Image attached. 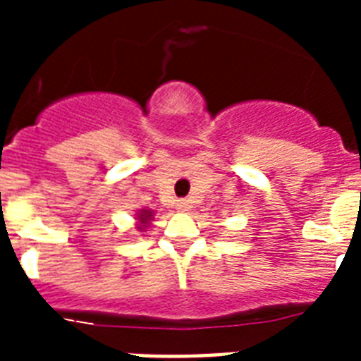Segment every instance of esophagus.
I'll use <instances>...</instances> for the list:
<instances>
[{
    "label": "esophagus",
    "mask_w": 361,
    "mask_h": 361,
    "mask_svg": "<svg viewBox=\"0 0 361 361\" xmlns=\"http://www.w3.org/2000/svg\"><path fill=\"white\" fill-rule=\"evenodd\" d=\"M177 209L178 212H188V209H190V202H188L186 199L177 200Z\"/></svg>",
    "instance_id": "obj_1"
}]
</instances>
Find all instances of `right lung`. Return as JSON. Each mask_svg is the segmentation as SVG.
Segmentation results:
<instances>
[{
	"label": "right lung",
	"instance_id": "1",
	"mask_svg": "<svg viewBox=\"0 0 361 361\" xmlns=\"http://www.w3.org/2000/svg\"><path fill=\"white\" fill-rule=\"evenodd\" d=\"M135 219L139 220L137 229H139V231H146V228H149V222L153 220V212L152 209H139L135 215Z\"/></svg>",
	"mask_w": 361,
	"mask_h": 361
}]
</instances>
